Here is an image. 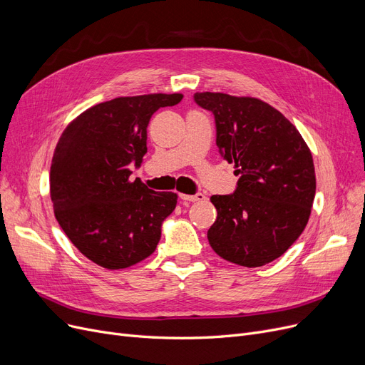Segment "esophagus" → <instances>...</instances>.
<instances>
[{
  "label": "esophagus",
  "instance_id": "esophagus-1",
  "mask_svg": "<svg viewBox=\"0 0 365 365\" xmlns=\"http://www.w3.org/2000/svg\"><path fill=\"white\" fill-rule=\"evenodd\" d=\"M181 200H187V202H197V200H203L205 195L197 193V195H180Z\"/></svg>",
  "mask_w": 365,
  "mask_h": 365
}]
</instances>
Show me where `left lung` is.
<instances>
[{"mask_svg":"<svg viewBox=\"0 0 365 365\" xmlns=\"http://www.w3.org/2000/svg\"><path fill=\"white\" fill-rule=\"evenodd\" d=\"M195 102L214 114L217 147L239 177L235 193L211 197L218 215L207 240L227 262L264 266L309 221L317 190L312 153L296 126L257 98L203 92Z\"/></svg>","mask_w":365,"mask_h":365,"instance_id":"obj_1","label":"left lung"}]
</instances>
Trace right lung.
Here are the masks:
<instances>
[{"label":"right lung","instance_id":"obj_1","mask_svg":"<svg viewBox=\"0 0 365 365\" xmlns=\"http://www.w3.org/2000/svg\"><path fill=\"white\" fill-rule=\"evenodd\" d=\"M181 93L115 98L86 110L66 126L50 166L55 217L74 247L110 270L143 262L158 247L177 193L130 181L147 153V126Z\"/></svg>","mask_w":365,"mask_h":365}]
</instances>
